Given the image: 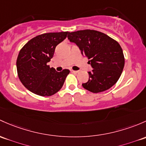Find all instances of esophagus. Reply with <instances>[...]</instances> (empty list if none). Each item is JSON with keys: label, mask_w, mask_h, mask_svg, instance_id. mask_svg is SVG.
Listing matches in <instances>:
<instances>
[{"label": "esophagus", "mask_w": 146, "mask_h": 146, "mask_svg": "<svg viewBox=\"0 0 146 146\" xmlns=\"http://www.w3.org/2000/svg\"><path fill=\"white\" fill-rule=\"evenodd\" d=\"M70 71H71L72 73H78V70H70Z\"/></svg>", "instance_id": "obj_1"}]
</instances>
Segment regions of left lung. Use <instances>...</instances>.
<instances>
[{
  "instance_id": "left-lung-1",
  "label": "left lung",
  "mask_w": 146,
  "mask_h": 146,
  "mask_svg": "<svg viewBox=\"0 0 146 146\" xmlns=\"http://www.w3.org/2000/svg\"><path fill=\"white\" fill-rule=\"evenodd\" d=\"M68 38L79 47L93 68L92 71L88 72L89 80L82 85L84 88L99 93L108 90L117 82L125 66V56L115 40L90 29L68 32Z\"/></svg>"
}]
</instances>
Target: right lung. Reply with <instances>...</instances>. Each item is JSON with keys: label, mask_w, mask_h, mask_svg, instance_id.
<instances>
[{"label": "right lung", "mask_w": 146, "mask_h": 146, "mask_svg": "<svg viewBox=\"0 0 146 146\" xmlns=\"http://www.w3.org/2000/svg\"><path fill=\"white\" fill-rule=\"evenodd\" d=\"M68 31L46 33L31 39L21 49L17 59L18 77L31 92L50 96L59 92L70 73L68 69L56 71L47 63L56 46L66 38Z\"/></svg>", "instance_id": "right-lung-1"}]
</instances>
